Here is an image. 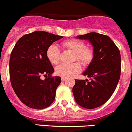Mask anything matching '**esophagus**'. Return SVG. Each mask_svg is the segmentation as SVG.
<instances>
[{"instance_id": "34e87169", "label": "esophagus", "mask_w": 132, "mask_h": 132, "mask_svg": "<svg viewBox=\"0 0 132 132\" xmlns=\"http://www.w3.org/2000/svg\"><path fill=\"white\" fill-rule=\"evenodd\" d=\"M65 80H66V78H63V77H62V78H61V81L64 82V81H65Z\"/></svg>"}]
</instances>
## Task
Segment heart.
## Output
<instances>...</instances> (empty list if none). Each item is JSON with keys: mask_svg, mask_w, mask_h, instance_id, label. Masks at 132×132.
<instances>
[{"mask_svg": "<svg viewBox=\"0 0 132 132\" xmlns=\"http://www.w3.org/2000/svg\"><path fill=\"white\" fill-rule=\"evenodd\" d=\"M62 46L75 53L74 60L78 61L83 65L90 63L94 57V52L90 48L86 47L85 44L77 39H71L62 42ZM46 57L50 62L53 65H57L60 62V50L55 44H52L46 50ZM80 64L78 62L72 64H61L55 69L57 75L63 78H68L80 72Z\"/></svg>", "mask_w": 132, "mask_h": 132, "instance_id": "b5f03b06", "label": "heart"}]
</instances>
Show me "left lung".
<instances>
[{"mask_svg": "<svg viewBox=\"0 0 132 132\" xmlns=\"http://www.w3.org/2000/svg\"><path fill=\"white\" fill-rule=\"evenodd\" d=\"M77 37L91 42L94 57L82 74L90 81L75 79L72 93L80 106L92 109L105 103L117 88L121 72L120 53L114 42L105 35L92 32Z\"/></svg>", "mask_w": 132, "mask_h": 132, "instance_id": "1", "label": "left lung"}]
</instances>
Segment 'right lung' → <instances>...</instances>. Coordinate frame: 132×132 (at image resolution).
Listing matches in <instances>:
<instances>
[{"label": "right lung", "mask_w": 132, "mask_h": 132, "mask_svg": "<svg viewBox=\"0 0 132 132\" xmlns=\"http://www.w3.org/2000/svg\"><path fill=\"white\" fill-rule=\"evenodd\" d=\"M59 36L38 31L19 38L11 52L10 77L12 86L20 101L36 109L49 107L55 100V92L61 83L60 77H52L51 63L46 50ZM48 76L44 80L41 76Z\"/></svg>", "instance_id": "1"}]
</instances>
